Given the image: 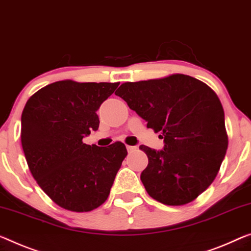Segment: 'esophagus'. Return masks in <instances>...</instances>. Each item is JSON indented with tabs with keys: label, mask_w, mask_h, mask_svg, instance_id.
<instances>
[{
	"label": "esophagus",
	"mask_w": 251,
	"mask_h": 251,
	"mask_svg": "<svg viewBox=\"0 0 251 251\" xmlns=\"http://www.w3.org/2000/svg\"><path fill=\"white\" fill-rule=\"evenodd\" d=\"M136 149H137V147H134V146H126V150H128L129 152L134 151Z\"/></svg>",
	"instance_id": "34e87169"
}]
</instances>
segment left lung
Here are the masks:
<instances>
[{
    "label": "left lung",
    "mask_w": 251,
    "mask_h": 251,
    "mask_svg": "<svg viewBox=\"0 0 251 251\" xmlns=\"http://www.w3.org/2000/svg\"><path fill=\"white\" fill-rule=\"evenodd\" d=\"M115 95L164 139L163 150L139 147L148 156L140 175L148 194L166 205H184L202 194L228 149L225 111L213 90L194 77L174 74L123 83Z\"/></svg>",
    "instance_id": "1"
}]
</instances>
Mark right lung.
I'll list each match as a JSON object with an SVG mask.
<instances>
[{
    "label": "right lung",
    "mask_w": 251,
    "mask_h": 251,
    "mask_svg": "<svg viewBox=\"0 0 251 251\" xmlns=\"http://www.w3.org/2000/svg\"><path fill=\"white\" fill-rule=\"evenodd\" d=\"M119 84L59 80L36 92L23 109L21 144L30 172L64 209L102 205L128 153L120 141L103 148L83 142L99 129L96 111Z\"/></svg>",
    "instance_id": "add662e5"
}]
</instances>
